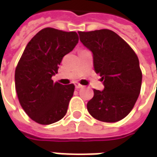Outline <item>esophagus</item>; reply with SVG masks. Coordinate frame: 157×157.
Listing matches in <instances>:
<instances>
[{"mask_svg": "<svg viewBox=\"0 0 157 157\" xmlns=\"http://www.w3.org/2000/svg\"><path fill=\"white\" fill-rule=\"evenodd\" d=\"M75 88L78 89V88H82V87H83V86L82 85H81V84H79V83L75 82Z\"/></svg>", "mask_w": 157, "mask_h": 157, "instance_id": "1", "label": "esophagus"}]
</instances>
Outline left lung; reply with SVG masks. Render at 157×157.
I'll return each mask as SVG.
<instances>
[{
	"label": "left lung",
	"mask_w": 157,
	"mask_h": 157,
	"mask_svg": "<svg viewBox=\"0 0 157 157\" xmlns=\"http://www.w3.org/2000/svg\"><path fill=\"white\" fill-rule=\"evenodd\" d=\"M80 40L92 52L94 67L104 89H94L88 113L100 121L113 123L126 117L140 94L142 72L136 53L114 32L101 29L78 32Z\"/></svg>",
	"instance_id": "8db88e82"
}]
</instances>
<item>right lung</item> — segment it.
<instances>
[{
  "mask_svg": "<svg viewBox=\"0 0 157 157\" xmlns=\"http://www.w3.org/2000/svg\"><path fill=\"white\" fill-rule=\"evenodd\" d=\"M77 43L75 32L48 27L27 44L16 67L15 88L22 108L35 122L51 124L66 114L75 86L54 83L52 77Z\"/></svg>",
  "mask_w": 157,
  "mask_h": 157,
  "instance_id": "1",
  "label": "right lung"
}]
</instances>
